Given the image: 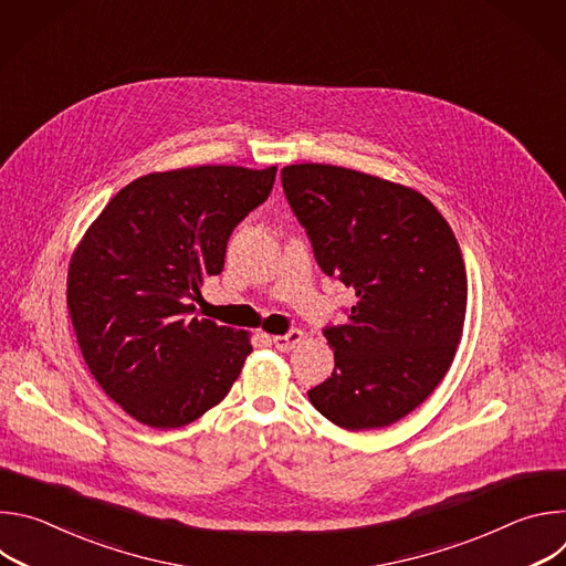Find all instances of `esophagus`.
I'll return each mask as SVG.
<instances>
[{"label": "esophagus", "mask_w": 566, "mask_h": 566, "mask_svg": "<svg viewBox=\"0 0 566 566\" xmlns=\"http://www.w3.org/2000/svg\"><path fill=\"white\" fill-rule=\"evenodd\" d=\"M304 332H300V329H293V332H289V334H284V336H273V345H275V349H280V352H291V349H295L300 343H304Z\"/></svg>", "instance_id": "34e87169"}]
</instances>
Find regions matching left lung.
<instances>
[{"label": "left lung", "instance_id": "obj_1", "mask_svg": "<svg viewBox=\"0 0 566 566\" xmlns=\"http://www.w3.org/2000/svg\"><path fill=\"white\" fill-rule=\"evenodd\" d=\"M282 186L317 266L356 291L347 319L325 329L336 367L308 400L352 432L391 426L434 391L461 343L457 237L428 197L374 175L297 164Z\"/></svg>", "mask_w": 566, "mask_h": 566}]
</instances>
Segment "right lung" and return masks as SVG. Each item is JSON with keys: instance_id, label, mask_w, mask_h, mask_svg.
I'll return each instance as SVG.
<instances>
[{"instance_id": "obj_1", "label": "right lung", "mask_w": 566, "mask_h": 566, "mask_svg": "<svg viewBox=\"0 0 566 566\" xmlns=\"http://www.w3.org/2000/svg\"><path fill=\"white\" fill-rule=\"evenodd\" d=\"M277 168L195 166L125 186L75 247L66 306L105 394L138 423L172 430L206 415L253 352L251 334L188 317L223 271L234 226L271 195Z\"/></svg>"}]
</instances>
